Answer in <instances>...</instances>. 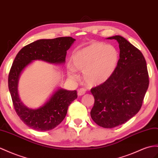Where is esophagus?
<instances>
[{"instance_id":"obj_1","label":"esophagus","mask_w":158,"mask_h":158,"mask_svg":"<svg viewBox=\"0 0 158 158\" xmlns=\"http://www.w3.org/2000/svg\"><path fill=\"white\" fill-rule=\"evenodd\" d=\"M85 93H86V89H85L81 88L77 91V95L79 96H81V95H84L85 94Z\"/></svg>"}]
</instances>
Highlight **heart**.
Listing matches in <instances>:
<instances>
[{
  "label": "heart",
  "mask_w": 158,
  "mask_h": 158,
  "mask_svg": "<svg viewBox=\"0 0 158 158\" xmlns=\"http://www.w3.org/2000/svg\"><path fill=\"white\" fill-rule=\"evenodd\" d=\"M119 61V52L111 44L94 42L76 51L72 55V66L83 71V79L89 86L102 84L114 73ZM69 75L72 79L77 76L70 69Z\"/></svg>",
  "instance_id": "b5f03b06"
}]
</instances>
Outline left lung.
I'll return each instance as SVG.
<instances>
[{"instance_id":"obj_1","label":"left lung","mask_w":158,"mask_h":158,"mask_svg":"<svg viewBox=\"0 0 158 158\" xmlns=\"http://www.w3.org/2000/svg\"><path fill=\"white\" fill-rule=\"evenodd\" d=\"M115 39L120 49L114 73L107 81L91 89L95 99L92 119L101 127L122 125L140 110L149 86L146 61L141 52L119 35Z\"/></svg>"}]
</instances>
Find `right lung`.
I'll use <instances>...</instances> for the list:
<instances>
[{
  "instance_id": "obj_1",
  "label": "right lung",
  "mask_w": 158,
  "mask_h": 158,
  "mask_svg": "<svg viewBox=\"0 0 158 158\" xmlns=\"http://www.w3.org/2000/svg\"><path fill=\"white\" fill-rule=\"evenodd\" d=\"M75 39L71 37L53 39H40L24 47L16 56L9 75V89L16 113L27 126L39 131L51 130L65 118L69 106L77 98V91L58 89L43 106L38 109L27 107L18 94L20 75L35 60L52 64L65 62L67 51Z\"/></svg>"
}]
</instances>
